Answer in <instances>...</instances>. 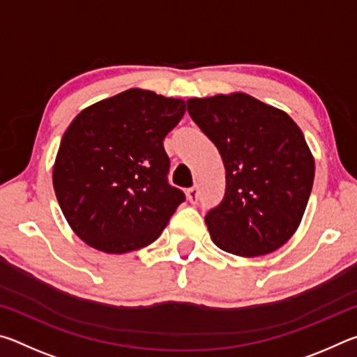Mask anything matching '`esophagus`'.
Segmentation results:
<instances>
[{
  "label": "esophagus",
  "instance_id": "obj_1",
  "mask_svg": "<svg viewBox=\"0 0 357 357\" xmlns=\"http://www.w3.org/2000/svg\"><path fill=\"white\" fill-rule=\"evenodd\" d=\"M187 200H189L193 204L198 202V189H197V185H193V187H190V189H187Z\"/></svg>",
  "mask_w": 357,
  "mask_h": 357
}]
</instances>
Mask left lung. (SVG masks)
Listing matches in <instances>:
<instances>
[{
    "instance_id": "1",
    "label": "left lung",
    "mask_w": 357,
    "mask_h": 357,
    "mask_svg": "<svg viewBox=\"0 0 357 357\" xmlns=\"http://www.w3.org/2000/svg\"><path fill=\"white\" fill-rule=\"evenodd\" d=\"M225 165V195L204 217L219 249L259 257L293 236L309 202L315 160L285 112L244 93L187 100Z\"/></svg>"
}]
</instances>
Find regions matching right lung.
Instances as JSON below:
<instances>
[{
	"label": "right lung",
	"mask_w": 357,
	"mask_h": 357,
	"mask_svg": "<svg viewBox=\"0 0 357 357\" xmlns=\"http://www.w3.org/2000/svg\"><path fill=\"white\" fill-rule=\"evenodd\" d=\"M183 99L128 89L72 121L53 165L66 220L89 247L128 253L160 236L185 200L168 184L164 138L184 116Z\"/></svg>",
	"instance_id": "1"
}]
</instances>
